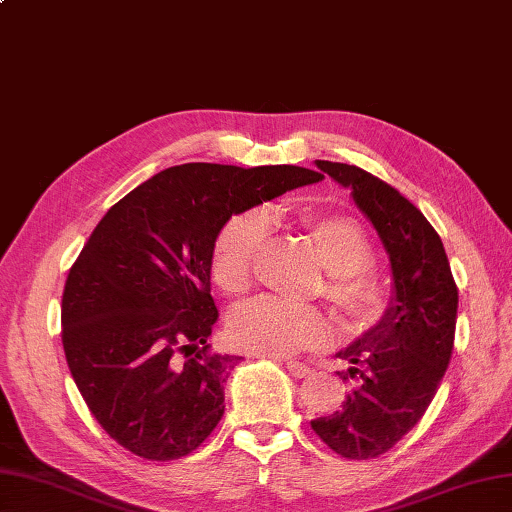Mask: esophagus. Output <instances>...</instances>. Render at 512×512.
<instances>
[{"label": "esophagus", "instance_id": "esophagus-1", "mask_svg": "<svg viewBox=\"0 0 512 512\" xmlns=\"http://www.w3.org/2000/svg\"><path fill=\"white\" fill-rule=\"evenodd\" d=\"M285 368H288V373H290L294 379H303V377H307V375L312 373L310 366L303 364V362H288V364H285Z\"/></svg>", "mask_w": 512, "mask_h": 512}]
</instances>
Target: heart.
I'll use <instances>...</instances> for the list:
<instances>
[{
	"mask_svg": "<svg viewBox=\"0 0 512 512\" xmlns=\"http://www.w3.org/2000/svg\"><path fill=\"white\" fill-rule=\"evenodd\" d=\"M303 229L329 272L323 296L340 329L344 334L375 329L388 312V294L371 272L375 251L366 233L353 220L340 216L305 218ZM266 231V220L257 211L237 213L222 224L211 248V277L220 290L244 294L251 288ZM229 338L233 347L251 355L288 358L323 344L329 338V323L314 305L261 296L231 316Z\"/></svg>",
	"mask_w": 512,
	"mask_h": 512,
	"instance_id": "heart-1",
	"label": "heart"
}]
</instances>
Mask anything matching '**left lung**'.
Returning a JSON list of instances; mask_svg holds the SVG:
<instances>
[{
    "instance_id": "1",
    "label": "left lung",
    "mask_w": 512,
    "mask_h": 512,
    "mask_svg": "<svg viewBox=\"0 0 512 512\" xmlns=\"http://www.w3.org/2000/svg\"><path fill=\"white\" fill-rule=\"evenodd\" d=\"M316 165L351 189L382 237L395 281L382 323L338 353L351 362L338 373L342 382L358 384L340 410L312 421L338 456L371 460L395 447L432 403L454 351L458 288L441 237L408 198L355 165Z\"/></svg>"
}]
</instances>
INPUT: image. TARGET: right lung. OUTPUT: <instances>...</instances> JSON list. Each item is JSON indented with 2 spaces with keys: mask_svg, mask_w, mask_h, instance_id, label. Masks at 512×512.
I'll list each match as a JSON object with an SVG mask.
<instances>
[{
  "mask_svg": "<svg viewBox=\"0 0 512 512\" xmlns=\"http://www.w3.org/2000/svg\"><path fill=\"white\" fill-rule=\"evenodd\" d=\"M320 178L296 165H174L93 229L65 281L63 349L95 421L130 454L176 460L216 430L242 358L207 344L213 240L233 213Z\"/></svg>",
  "mask_w": 512,
  "mask_h": 512,
  "instance_id": "add662e5",
  "label": "right lung"
}]
</instances>
